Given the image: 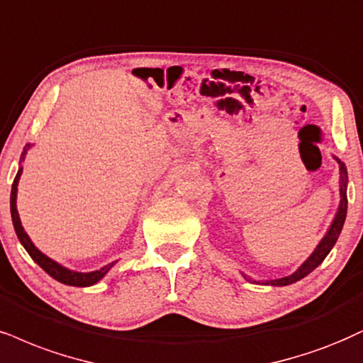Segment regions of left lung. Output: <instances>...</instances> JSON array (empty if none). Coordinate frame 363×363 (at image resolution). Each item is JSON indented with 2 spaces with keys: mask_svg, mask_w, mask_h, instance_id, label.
Listing matches in <instances>:
<instances>
[{
  "mask_svg": "<svg viewBox=\"0 0 363 363\" xmlns=\"http://www.w3.org/2000/svg\"><path fill=\"white\" fill-rule=\"evenodd\" d=\"M340 164V207L338 212L335 213V218L330 225L328 232H326L321 242L316 245V249L313 250V254L306 259L301 266L298 267L293 274L286 276V277H279V279H271V281H254L256 284H267V286H288L296 283V281L303 279V277L310 274L311 271H315L316 267L320 266L321 262L325 261V257L328 256L330 250L333 249L335 242H337L340 232L343 229V223H345V217H347V182H348V174H347V167L345 163H342L338 158H335ZM250 281V279H249Z\"/></svg>",
  "mask_w": 363,
  "mask_h": 363,
  "instance_id": "obj_1",
  "label": "left lung"
}]
</instances>
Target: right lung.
Wrapping results in <instances>:
<instances>
[{
    "mask_svg": "<svg viewBox=\"0 0 363 363\" xmlns=\"http://www.w3.org/2000/svg\"><path fill=\"white\" fill-rule=\"evenodd\" d=\"M26 150H30V145L25 146L23 153H21V160H25V155H26ZM21 172H23V168L20 167L18 169L15 180H13V185H11V196H10V208H11V218H13V227H15V232L18 235V239H20V242L23 247L26 249V252L30 254V257L33 259L35 262L38 264L42 269L47 272V274H50L53 279H57L58 283L62 284H67V286H79V288H86V286H92L96 284L97 281H101L102 277H104L107 272H109L111 267L114 266V262L107 264V266L101 267L99 271H92V272H77V271H70L67 269V267L60 266V264L52 261L50 257L45 256L43 252H40V250L35 247V244L31 242L28 234H26L23 225H21V220L20 217H18V210H16V191H18V182H20V177H21Z\"/></svg>",
    "mask_w": 363,
    "mask_h": 363,
    "instance_id": "right-lung-1",
    "label": "right lung"
}]
</instances>
